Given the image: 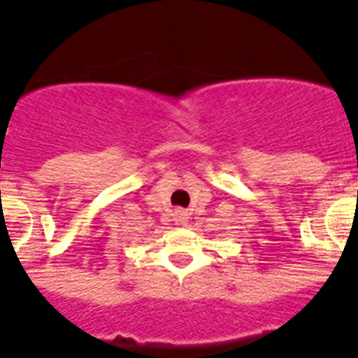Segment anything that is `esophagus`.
Segmentation results:
<instances>
[{
	"label": "esophagus",
	"instance_id": "1",
	"mask_svg": "<svg viewBox=\"0 0 358 358\" xmlns=\"http://www.w3.org/2000/svg\"><path fill=\"white\" fill-rule=\"evenodd\" d=\"M188 218V213H185V210H177L176 213V220H179V222H185Z\"/></svg>",
	"mask_w": 358,
	"mask_h": 358
}]
</instances>
